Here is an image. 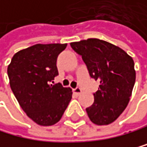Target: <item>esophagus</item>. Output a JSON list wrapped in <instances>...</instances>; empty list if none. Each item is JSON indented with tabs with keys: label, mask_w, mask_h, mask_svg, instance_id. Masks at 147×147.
<instances>
[{
	"label": "esophagus",
	"mask_w": 147,
	"mask_h": 147,
	"mask_svg": "<svg viewBox=\"0 0 147 147\" xmlns=\"http://www.w3.org/2000/svg\"><path fill=\"white\" fill-rule=\"evenodd\" d=\"M73 92H74L75 94L79 95V94H80V92H81V89L80 87H76L75 89H73Z\"/></svg>",
	"instance_id": "1"
}]
</instances>
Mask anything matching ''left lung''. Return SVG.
I'll list each match as a JSON object with an SVG mask.
<instances>
[{
	"mask_svg": "<svg viewBox=\"0 0 147 147\" xmlns=\"http://www.w3.org/2000/svg\"><path fill=\"white\" fill-rule=\"evenodd\" d=\"M82 58L91 78L100 82L94 102L86 108L91 121L107 125L115 121L130 101L135 83L134 62L119 47L99 39L71 42Z\"/></svg>",
	"mask_w": 147,
	"mask_h": 147,
	"instance_id": "1",
	"label": "left lung"
}]
</instances>
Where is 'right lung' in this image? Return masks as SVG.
Wrapping results in <instances>:
<instances>
[{
    "label": "right lung",
    "mask_w": 147,
    "mask_h": 147,
    "mask_svg": "<svg viewBox=\"0 0 147 147\" xmlns=\"http://www.w3.org/2000/svg\"><path fill=\"white\" fill-rule=\"evenodd\" d=\"M67 45H33L16 53L7 68L10 86L20 107L41 126L58 122L72 98L70 88L53 84L58 75L57 57Z\"/></svg>",
    "instance_id": "1"
}]
</instances>
